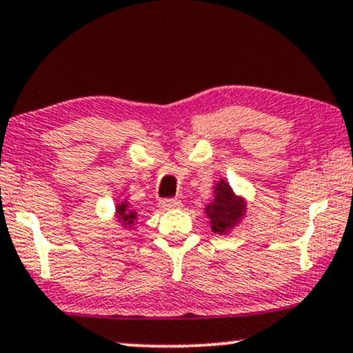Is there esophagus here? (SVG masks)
<instances>
[{
    "label": "esophagus",
    "instance_id": "34e87169",
    "mask_svg": "<svg viewBox=\"0 0 353 353\" xmlns=\"http://www.w3.org/2000/svg\"><path fill=\"white\" fill-rule=\"evenodd\" d=\"M181 207V200L177 199H164L159 202V208L161 210H172V208H179Z\"/></svg>",
    "mask_w": 353,
    "mask_h": 353
}]
</instances>
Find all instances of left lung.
<instances>
[{
  "mask_svg": "<svg viewBox=\"0 0 353 353\" xmlns=\"http://www.w3.org/2000/svg\"><path fill=\"white\" fill-rule=\"evenodd\" d=\"M215 192V199L205 208V212H207V216L210 218V223H212V230L218 234H223L231 226H234L239 221V218L243 216L244 203L243 200L234 197L228 182L223 179L220 184H216Z\"/></svg>",
  "mask_w": 353,
  "mask_h": 353,
  "instance_id": "left-lung-1",
  "label": "left lung"
}]
</instances>
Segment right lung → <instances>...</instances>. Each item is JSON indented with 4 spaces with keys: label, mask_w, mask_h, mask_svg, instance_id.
Segmentation results:
<instances>
[{
    "label": "right lung",
    "mask_w": 353,
    "mask_h": 353,
    "mask_svg": "<svg viewBox=\"0 0 353 353\" xmlns=\"http://www.w3.org/2000/svg\"><path fill=\"white\" fill-rule=\"evenodd\" d=\"M117 215L120 216V221H123V225H128V226H130L137 218V213L132 212V210H128L127 203L117 205Z\"/></svg>",
    "instance_id": "right-lung-1"
}]
</instances>
